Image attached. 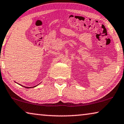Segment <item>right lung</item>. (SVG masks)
I'll list each match as a JSON object with an SVG mask.
<instances>
[{"label":"right lung","mask_w":124,"mask_h":124,"mask_svg":"<svg viewBox=\"0 0 124 124\" xmlns=\"http://www.w3.org/2000/svg\"><path fill=\"white\" fill-rule=\"evenodd\" d=\"M36 86H37V85H36V86H33V87H34H34H36ZM25 88H31V87H25Z\"/></svg>","instance_id":"right-lung-1"}]
</instances>
